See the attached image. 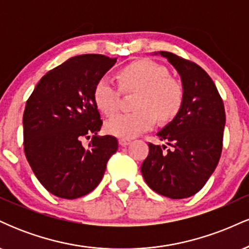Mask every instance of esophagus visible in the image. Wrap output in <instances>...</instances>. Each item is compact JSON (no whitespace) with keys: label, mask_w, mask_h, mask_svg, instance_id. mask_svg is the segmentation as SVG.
I'll return each instance as SVG.
<instances>
[{"label":"esophagus","mask_w":249,"mask_h":249,"mask_svg":"<svg viewBox=\"0 0 249 249\" xmlns=\"http://www.w3.org/2000/svg\"><path fill=\"white\" fill-rule=\"evenodd\" d=\"M130 142H131L130 139H124V138L119 139V145H121V146H127Z\"/></svg>","instance_id":"esophagus-1"}]
</instances>
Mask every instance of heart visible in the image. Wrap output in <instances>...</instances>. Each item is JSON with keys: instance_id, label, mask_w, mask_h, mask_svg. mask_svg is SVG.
<instances>
[{"instance_id": "b5f03b06", "label": "heart", "mask_w": 249, "mask_h": 249, "mask_svg": "<svg viewBox=\"0 0 249 249\" xmlns=\"http://www.w3.org/2000/svg\"><path fill=\"white\" fill-rule=\"evenodd\" d=\"M123 92H137L133 102L136 111L121 113L105 123V131L111 136L130 139L151 130L160 121H170L178 115L184 104L185 89L181 81L168 75L164 65L138 59L121 68L117 72ZM97 110L112 116L118 107L119 90L107 77L97 79L92 90Z\"/></svg>"}]
</instances>
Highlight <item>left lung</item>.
<instances>
[{"label":"left lung","instance_id":"left-lung-1","mask_svg":"<svg viewBox=\"0 0 249 249\" xmlns=\"http://www.w3.org/2000/svg\"><path fill=\"white\" fill-rule=\"evenodd\" d=\"M159 53L176 68L185 89L184 104L170 124L157 133L165 145L148 142L142 174L154 192L184 199L199 192L212 176L222 151L225 107L207 72L194 62L167 51Z\"/></svg>","mask_w":249,"mask_h":249}]
</instances>
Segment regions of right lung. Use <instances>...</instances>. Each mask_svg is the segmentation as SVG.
<instances>
[{"label": "right lung", "mask_w": 249, "mask_h": 249, "mask_svg": "<svg viewBox=\"0 0 249 249\" xmlns=\"http://www.w3.org/2000/svg\"><path fill=\"white\" fill-rule=\"evenodd\" d=\"M117 58L88 53L71 57L42 77L25 104L24 153L36 178L53 196L77 199L98 186L112 136H98L103 121L92 99L97 79ZM91 138L84 148L81 139Z\"/></svg>", "instance_id": "1"}]
</instances>
